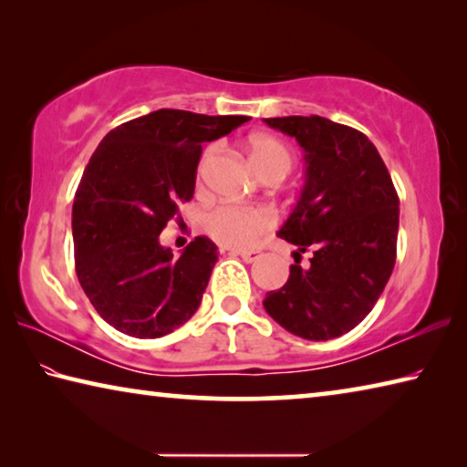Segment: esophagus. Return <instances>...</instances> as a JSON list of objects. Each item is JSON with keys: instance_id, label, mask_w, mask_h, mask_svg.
<instances>
[{"instance_id": "obj_1", "label": "esophagus", "mask_w": 467, "mask_h": 467, "mask_svg": "<svg viewBox=\"0 0 467 467\" xmlns=\"http://www.w3.org/2000/svg\"><path fill=\"white\" fill-rule=\"evenodd\" d=\"M231 253L233 255H239L243 262H247V264L257 262V259L262 257V251L259 249H231Z\"/></svg>"}]
</instances>
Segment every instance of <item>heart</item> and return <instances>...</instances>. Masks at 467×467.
I'll list each match as a JSON object with an SVG mask.
<instances>
[{
    "label": "heart",
    "mask_w": 467,
    "mask_h": 467,
    "mask_svg": "<svg viewBox=\"0 0 467 467\" xmlns=\"http://www.w3.org/2000/svg\"><path fill=\"white\" fill-rule=\"evenodd\" d=\"M247 152L253 169L257 175L270 171H280L286 175L292 167V152L290 148L284 144L282 140L272 136H253L247 141ZM214 154V148L205 150L203 161ZM274 224L272 212L264 208H244V205H233L223 203L212 208L208 214L203 216V228L216 243L224 244V247H247L249 243L257 239Z\"/></svg>",
    "instance_id": "heart-1"
}]
</instances>
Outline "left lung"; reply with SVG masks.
Segmentation results:
<instances>
[{
	"instance_id": "left-lung-1",
	"label": "left lung",
	"mask_w": 467,
	"mask_h": 467,
	"mask_svg": "<svg viewBox=\"0 0 467 467\" xmlns=\"http://www.w3.org/2000/svg\"><path fill=\"white\" fill-rule=\"evenodd\" d=\"M270 128L305 150V185L278 236L296 244L270 317L298 337L326 342L350 331L381 296L395 265L400 200L383 158L365 133L326 117H270ZM314 251L309 266L299 253Z\"/></svg>"
}]
</instances>
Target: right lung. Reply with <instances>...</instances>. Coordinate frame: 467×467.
Masks as SVG:
<instances>
[{
	"instance_id": "obj_1",
	"label": "right lung",
	"mask_w": 467,
	"mask_h": 467,
	"mask_svg": "<svg viewBox=\"0 0 467 467\" xmlns=\"http://www.w3.org/2000/svg\"><path fill=\"white\" fill-rule=\"evenodd\" d=\"M244 121L158 109L110 130L94 150L74 197L76 274L97 313L121 334L167 336L200 306L218 247L195 236L177 259L158 236L193 197L202 144Z\"/></svg>"
}]
</instances>
